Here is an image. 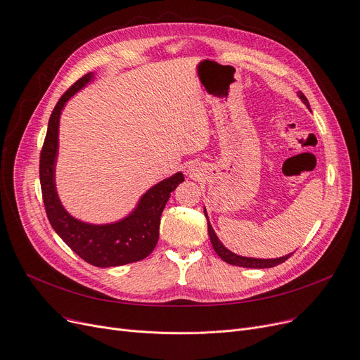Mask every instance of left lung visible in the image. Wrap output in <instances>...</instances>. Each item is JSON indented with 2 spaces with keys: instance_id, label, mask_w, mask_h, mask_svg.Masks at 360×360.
<instances>
[{
  "instance_id": "left-lung-1",
  "label": "left lung",
  "mask_w": 360,
  "mask_h": 360,
  "mask_svg": "<svg viewBox=\"0 0 360 360\" xmlns=\"http://www.w3.org/2000/svg\"><path fill=\"white\" fill-rule=\"evenodd\" d=\"M300 97L302 98V101L307 104V108H309V103L307 100V97L300 91L298 93ZM206 215V212H205ZM207 232H209V238H210V243H212V247L214 250L217 251V255L226 263L232 264V266H240V267H248V269H267V267H274L278 264H282L283 262H286L290 255L288 256H283V257H279V259H251V257H241V256H237L234 255V252H231L228 248H225L222 245V243L218 240L215 231L212 228V225L209 224L207 221Z\"/></svg>"
}]
</instances>
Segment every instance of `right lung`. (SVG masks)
I'll list each match as a JSON object with an SVG mask.
<instances>
[{"instance_id": "right-lung-1", "label": "right lung", "mask_w": 360, "mask_h": 360, "mask_svg": "<svg viewBox=\"0 0 360 360\" xmlns=\"http://www.w3.org/2000/svg\"><path fill=\"white\" fill-rule=\"evenodd\" d=\"M93 78V72L81 77L62 94L48 123V132L40 153L39 177L45 210L52 228L65 244L87 263L97 267H113L139 262L150 256L160 237V219L170 193L184 181L176 173L151 187L141 198L134 212L109 225L84 224L72 218L59 202L55 188V160L58 154V128L65 103Z\"/></svg>"}]
</instances>
